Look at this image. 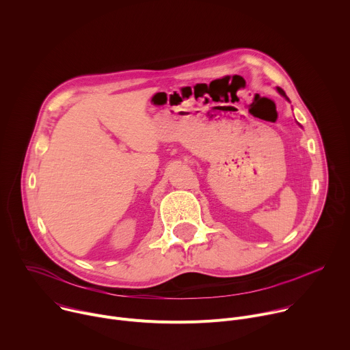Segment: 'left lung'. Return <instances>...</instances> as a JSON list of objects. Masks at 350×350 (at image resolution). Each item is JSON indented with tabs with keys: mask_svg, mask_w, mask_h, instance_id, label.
Returning <instances> with one entry per match:
<instances>
[{
	"mask_svg": "<svg viewBox=\"0 0 350 350\" xmlns=\"http://www.w3.org/2000/svg\"><path fill=\"white\" fill-rule=\"evenodd\" d=\"M277 91H278V94H280V95H282V96H284V98H285V99H286V101H289V98H288V96H286V95H285V92H284V90H282V88H280V87H277Z\"/></svg>",
	"mask_w": 350,
	"mask_h": 350,
	"instance_id": "left-lung-1",
	"label": "left lung"
}]
</instances>
